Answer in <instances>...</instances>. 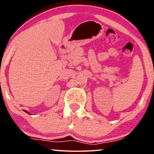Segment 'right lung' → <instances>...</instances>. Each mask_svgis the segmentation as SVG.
Returning a JSON list of instances; mask_svg holds the SVG:
<instances>
[{"label":"right lung","instance_id":"right-lung-1","mask_svg":"<svg viewBox=\"0 0 154 154\" xmlns=\"http://www.w3.org/2000/svg\"><path fill=\"white\" fill-rule=\"evenodd\" d=\"M24 111H25V112H26V113H27V114H29V112H28V111H26V110H24Z\"/></svg>","mask_w":154,"mask_h":154}]
</instances>
